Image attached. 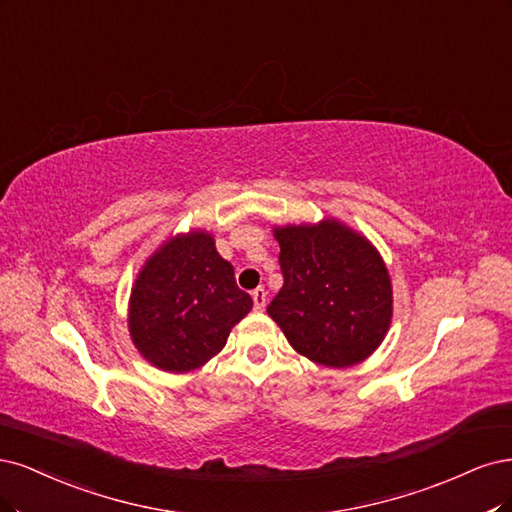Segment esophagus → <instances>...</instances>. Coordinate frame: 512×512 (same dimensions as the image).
<instances>
[{
  "label": "esophagus",
  "mask_w": 512,
  "mask_h": 512,
  "mask_svg": "<svg viewBox=\"0 0 512 512\" xmlns=\"http://www.w3.org/2000/svg\"><path fill=\"white\" fill-rule=\"evenodd\" d=\"M266 298H268V293H266V289H263V287H257V289L253 291L255 310H263V308H266Z\"/></svg>",
  "instance_id": "1"
}]
</instances>
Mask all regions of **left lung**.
Returning <instances> with one entry per match:
<instances>
[{
  "mask_svg": "<svg viewBox=\"0 0 512 512\" xmlns=\"http://www.w3.org/2000/svg\"><path fill=\"white\" fill-rule=\"evenodd\" d=\"M283 289L268 315L300 355L327 368H351L385 340L393 287L376 246L346 223L274 225Z\"/></svg>",
  "mask_w": 512,
  "mask_h": 512,
  "instance_id": "left-lung-1",
  "label": "left lung"
}]
</instances>
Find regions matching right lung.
Instances as JSON below:
<instances>
[{"label":"right lung","instance_id":"add662e5","mask_svg":"<svg viewBox=\"0 0 512 512\" xmlns=\"http://www.w3.org/2000/svg\"><path fill=\"white\" fill-rule=\"evenodd\" d=\"M253 308L206 229L170 236L144 261L129 293L127 329L138 353L163 372L185 374L219 355Z\"/></svg>","mask_w":512,"mask_h":512}]
</instances>
